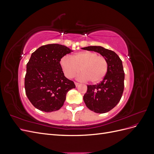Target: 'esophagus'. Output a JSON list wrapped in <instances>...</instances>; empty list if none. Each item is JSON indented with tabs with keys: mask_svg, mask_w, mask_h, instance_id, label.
<instances>
[{
	"mask_svg": "<svg viewBox=\"0 0 154 154\" xmlns=\"http://www.w3.org/2000/svg\"><path fill=\"white\" fill-rule=\"evenodd\" d=\"M79 85H80V83H78V82H75V85H76V87H78Z\"/></svg>",
	"mask_w": 154,
	"mask_h": 154,
	"instance_id": "34e87169",
	"label": "esophagus"
}]
</instances>
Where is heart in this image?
Returning <instances> with one entry per match:
<instances>
[{
    "mask_svg": "<svg viewBox=\"0 0 154 154\" xmlns=\"http://www.w3.org/2000/svg\"><path fill=\"white\" fill-rule=\"evenodd\" d=\"M60 66L67 78H72L82 71L79 78L92 83L103 80L108 71V62L101 55L93 51H82L73 54L71 58L67 56L60 60Z\"/></svg>",
    "mask_w": 154,
    "mask_h": 154,
    "instance_id": "1",
    "label": "heart"
}]
</instances>
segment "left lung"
<instances>
[{"mask_svg": "<svg viewBox=\"0 0 154 154\" xmlns=\"http://www.w3.org/2000/svg\"><path fill=\"white\" fill-rule=\"evenodd\" d=\"M100 53L108 62V71L103 80L96 85H87L83 96L86 106L96 113H105L112 109L122 98L124 91L125 72L122 60L114 51L101 46L82 48Z\"/></svg>", "mask_w": 154, "mask_h": 154, "instance_id": "1", "label": "left lung"}]
</instances>
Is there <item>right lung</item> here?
Returning a JSON list of instances; mask_svg holds the SVG:
<instances>
[{
	"mask_svg": "<svg viewBox=\"0 0 154 154\" xmlns=\"http://www.w3.org/2000/svg\"><path fill=\"white\" fill-rule=\"evenodd\" d=\"M65 45H42L32 53L27 63L24 86L26 94L35 108L45 112L59 110L68 91L76 87L64 76L60 60L72 52Z\"/></svg>",
	"mask_w": 154,
	"mask_h": 154,
	"instance_id": "right-lung-1",
	"label": "right lung"
}]
</instances>
